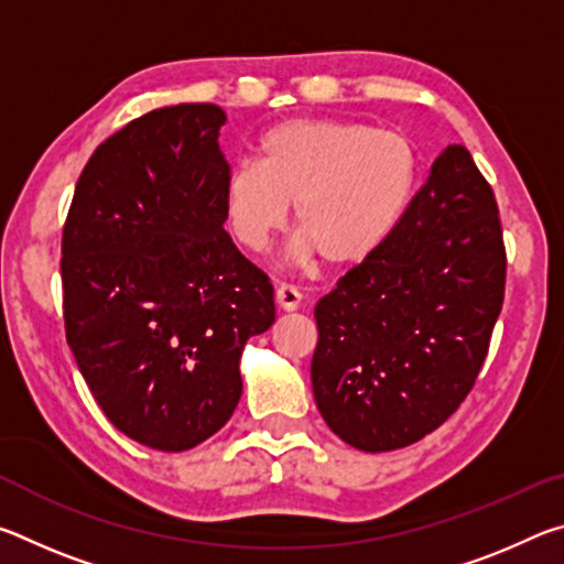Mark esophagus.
I'll return each mask as SVG.
<instances>
[{"label":"esophagus","mask_w":564,"mask_h":564,"mask_svg":"<svg viewBox=\"0 0 564 564\" xmlns=\"http://www.w3.org/2000/svg\"><path fill=\"white\" fill-rule=\"evenodd\" d=\"M301 301H303L301 291L293 289L289 283H281L279 289H275V303H279L281 311H299Z\"/></svg>","instance_id":"obj_1"}]
</instances>
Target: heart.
Wrapping results in <instances>:
<instances>
[{
    "label": "heart",
    "instance_id": "1",
    "mask_svg": "<svg viewBox=\"0 0 564 564\" xmlns=\"http://www.w3.org/2000/svg\"><path fill=\"white\" fill-rule=\"evenodd\" d=\"M420 151L403 131L346 119H289L259 139V164L238 161L224 184L228 228L259 253L289 206L293 251L348 269L386 246L415 196Z\"/></svg>",
    "mask_w": 564,
    "mask_h": 564
}]
</instances>
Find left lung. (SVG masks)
Segmentation results:
<instances>
[{
    "label": "left lung",
    "mask_w": 564,
    "mask_h": 564,
    "mask_svg": "<svg viewBox=\"0 0 564 564\" xmlns=\"http://www.w3.org/2000/svg\"><path fill=\"white\" fill-rule=\"evenodd\" d=\"M508 256L492 186L447 147L386 246L316 305L313 395L340 441H423L470 393L502 311Z\"/></svg>",
    "instance_id": "1"
}]
</instances>
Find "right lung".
I'll return each instance as SVG.
<instances>
[{
  "label": "right lung",
  "instance_id": "obj_1",
  "mask_svg": "<svg viewBox=\"0 0 564 564\" xmlns=\"http://www.w3.org/2000/svg\"><path fill=\"white\" fill-rule=\"evenodd\" d=\"M226 113L178 104L109 137L62 234L66 343L123 435L188 451L241 400L246 340L275 321L273 285L224 231Z\"/></svg>",
  "mask_w": 564,
  "mask_h": 564
}]
</instances>
